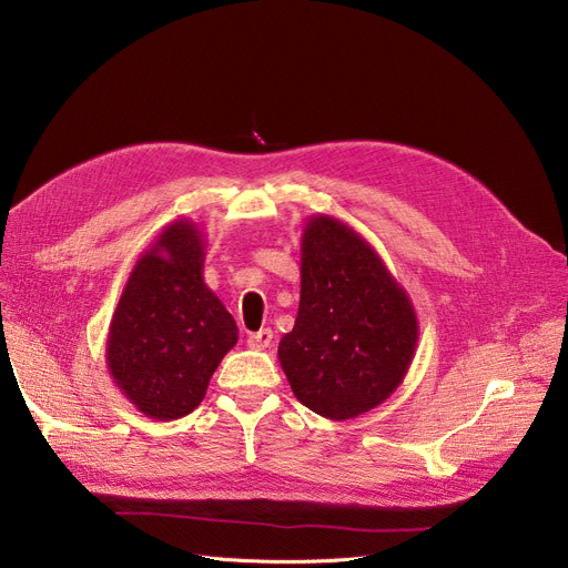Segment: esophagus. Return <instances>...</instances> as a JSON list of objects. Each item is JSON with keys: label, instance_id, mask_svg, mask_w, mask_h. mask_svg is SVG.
Returning a JSON list of instances; mask_svg holds the SVG:
<instances>
[{"label": "esophagus", "instance_id": "1", "mask_svg": "<svg viewBox=\"0 0 568 568\" xmlns=\"http://www.w3.org/2000/svg\"><path fill=\"white\" fill-rule=\"evenodd\" d=\"M247 344H250L252 348H256V351L267 348L270 344H273V331H270V328H261L258 333H252V335L247 337Z\"/></svg>", "mask_w": 568, "mask_h": 568}]
</instances>
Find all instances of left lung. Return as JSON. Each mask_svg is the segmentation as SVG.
Wrapping results in <instances>:
<instances>
[{
	"label": "left lung",
	"mask_w": 568,
	"mask_h": 568,
	"mask_svg": "<svg viewBox=\"0 0 568 568\" xmlns=\"http://www.w3.org/2000/svg\"><path fill=\"white\" fill-rule=\"evenodd\" d=\"M416 344V310L382 256L348 224L312 214L298 316L277 348L293 395L323 418H356L397 390Z\"/></svg>",
	"instance_id": "obj_1"
}]
</instances>
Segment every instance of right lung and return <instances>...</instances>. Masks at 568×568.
<instances>
[{
  "instance_id": "obj_1",
  "label": "right lung",
  "mask_w": 568,
  "mask_h": 568,
  "mask_svg": "<svg viewBox=\"0 0 568 568\" xmlns=\"http://www.w3.org/2000/svg\"><path fill=\"white\" fill-rule=\"evenodd\" d=\"M203 233L192 220H175L133 265L108 326V372L148 418L192 414L237 342L233 316L203 280Z\"/></svg>"
}]
</instances>
